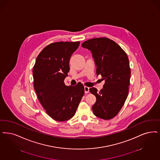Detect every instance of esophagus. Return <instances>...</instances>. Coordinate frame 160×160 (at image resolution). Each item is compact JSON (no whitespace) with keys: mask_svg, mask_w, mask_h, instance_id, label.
Masks as SVG:
<instances>
[{"mask_svg":"<svg viewBox=\"0 0 160 160\" xmlns=\"http://www.w3.org/2000/svg\"><path fill=\"white\" fill-rule=\"evenodd\" d=\"M84 92L85 93H88L89 92V88L87 86H84Z\"/></svg>","mask_w":160,"mask_h":160,"instance_id":"esophagus-1","label":"esophagus"}]
</instances>
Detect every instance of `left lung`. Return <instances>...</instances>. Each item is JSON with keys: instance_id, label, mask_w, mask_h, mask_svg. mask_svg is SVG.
<instances>
[{"instance_id": "1", "label": "left lung", "mask_w": 160, "mask_h": 160, "mask_svg": "<svg viewBox=\"0 0 160 160\" xmlns=\"http://www.w3.org/2000/svg\"><path fill=\"white\" fill-rule=\"evenodd\" d=\"M82 46L90 50L96 65V74L105 80L99 92L95 88L90 92L96 96L93 114L103 120L114 118L121 110L128 93L130 68L128 55L115 42L106 38L84 42Z\"/></svg>"}]
</instances>
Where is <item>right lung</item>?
Segmentation results:
<instances>
[{"instance_id": "obj_1", "label": "right lung", "mask_w": 160, "mask_h": 160, "mask_svg": "<svg viewBox=\"0 0 160 160\" xmlns=\"http://www.w3.org/2000/svg\"><path fill=\"white\" fill-rule=\"evenodd\" d=\"M80 42H59L40 52L33 67V85L46 113L58 122L71 118L84 93L81 83L67 86L64 82L70 71L69 61Z\"/></svg>"}]
</instances>
